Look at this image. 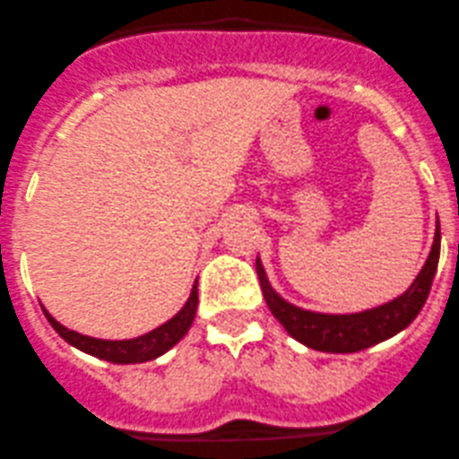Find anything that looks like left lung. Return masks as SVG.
Here are the masks:
<instances>
[{"instance_id":"obj_1","label":"left lung","mask_w":459,"mask_h":459,"mask_svg":"<svg viewBox=\"0 0 459 459\" xmlns=\"http://www.w3.org/2000/svg\"><path fill=\"white\" fill-rule=\"evenodd\" d=\"M439 222L435 232L433 250H430L429 261L423 264L421 273L412 281V286L392 302L383 307L369 308L363 313H349V316H326V313L304 311V308L292 307L286 299H281L277 292L270 288L265 270L261 261L256 259V274H259L261 290L268 308L273 316L283 325V329L299 340L307 347L317 349V351L329 353H353L363 351L372 344L383 342L392 338L399 331H403L414 317L419 316L421 307L429 299L430 286H433L435 273L439 264Z\"/></svg>"}]
</instances>
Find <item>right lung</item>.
<instances>
[{
	"label": "right lung",
	"instance_id": "right-lung-1",
	"mask_svg": "<svg viewBox=\"0 0 459 459\" xmlns=\"http://www.w3.org/2000/svg\"><path fill=\"white\" fill-rule=\"evenodd\" d=\"M195 308H198V286L194 283V290H191L189 299H186V304L182 307V311L178 313L176 317H171V320L164 322L161 326L152 329L151 333L139 335V338L133 340H99L90 338V335H81L76 333V331L63 326L60 322H56L45 308H42V311H45L49 325L58 331L60 338L67 340L69 344H74V347L81 349V351L101 358V360H108V363L133 365L152 360V358L169 351L176 342H180V340L185 338L186 331H189L191 322H194Z\"/></svg>",
	"mask_w": 459,
	"mask_h": 459
}]
</instances>
